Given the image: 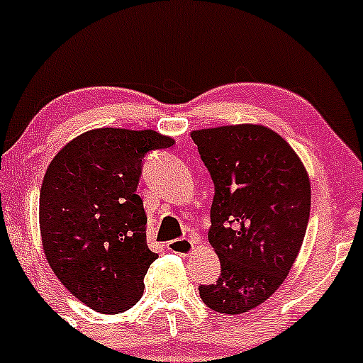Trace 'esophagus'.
<instances>
[{
  "mask_svg": "<svg viewBox=\"0 0 363 363\" xmlns=\"http://www.w3.org/2000/svg\"><path fill=\"white\" fill-rule=\"evenodd\" d=\"M196 245H197L196 238H183V239H177V241L167 242V248H169V252L186 257L196 250Z\"/></svg>",
  "mask_w": 363,
  "mask_h": 363,
  "instance_id": "esophagus-1",
  "label": "esophagus"
}]
</instances>
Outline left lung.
I'll list each match as a JSON object with an SVG mask.
<instances>
[{
	"instance_id": "left-lung-1",
	"label": "left lung",
	"mask_w": 363,
	"mask_h": 363,
	"mask_svg": "<svg viewBox=\"0 0 363 363\" xmlns=\"http://www.w3.org/2000/svg\"><path fill=\"white\" fill-rule=\"evenodd\" d=\"M215 183L209 245L222 274L201 285L209 309L242 315L281 286L304 241L311 182L295 150L260 124L190 133Z\"/></svg>"
}]
</instances>
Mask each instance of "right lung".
I'll return each instance as SVG.
<instances>
[{"mask_svg":"<svg viewBox=\"0 0 363 363\" xmlns=\"http://www.w3.org/2000/svg\"><path fill=\"white\" fill-rule=\"evenodd\" d=\"M173 138L152 129L99 127L55 154L40 190V234L54 274L103 315L133 308L157 259L147 245V213L136 194L141 159Z\"/></svg>","mask_w":363,"mask_h":363,"instance_id":"right-lung-1","label":"right lung"}]
</instances>
